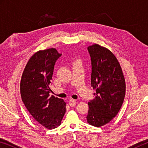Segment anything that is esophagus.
I'll return each instance as SVG.
<instances>
[{"mask_svg":"<svg viewBox=\"0 0 148 148\" xmlns=\"http://www.w3.org/2000/svg\"><path fill=\"white\" fill-rule=\"evenodd\" d=\"M69 104L71 107L74 106L76 104V100H74V99H71L69 102Z\"/></svg>","mask_w":148,"mask_h":148,"instance_id":"1","label":"esophagus"}]
</instances>
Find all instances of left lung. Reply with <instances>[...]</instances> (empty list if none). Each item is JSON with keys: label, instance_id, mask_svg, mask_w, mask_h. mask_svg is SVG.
<instances>
[{"label": "left lung", "instance_id": "left-lung-1", "mask_svg": "<svg viewBox=\"0 0 148 148\" xmlns=\"http://www.w3.org/2000/svg\"><path fill=\"white\" fill-rule=\"evenodd\" d=\"M91 60V86L95 98L88 102L87 121L101 127L116 117L125 95V81L116 56L106 47L95 44L87 47Z\"/></svg>", "mask_w": 148, "mask_h": 148}]
</instances>
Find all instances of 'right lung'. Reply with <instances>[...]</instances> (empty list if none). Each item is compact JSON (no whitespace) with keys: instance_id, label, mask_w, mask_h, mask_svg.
<instances>
[{"instance_id":"right-lung-1","label":"right lung","mask_w":148,"mask_h":148,"mask_svg":"<svg viewBox=\"0 0 148 148\" xmlns=\"http://www.w3.org/2000/svg\"><path fill=\"white\" fill-rule=\"evenodd\" d=\"M61 55L55 48L37 51L27 62L20 83L25 106L40 125L48 129L59 127L66 112L63 100L49 97L54 66Z\"/></svg>"}]
</instances>
